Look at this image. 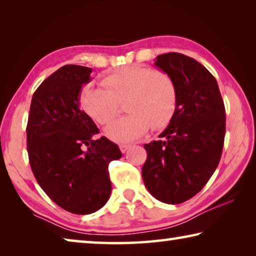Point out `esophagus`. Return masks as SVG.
Segmentation results:
<instances>
[{
	"instance_id": "esophagus-1",
	"label": "esophagus",
	"mask_w": 256,
	"mask_h": 256,
	"mask_svg": "<svg viewBox=\"0 0 256 256\" xmlns=\"http://www.w3.org/2000/svg\"><path fill=\"white\" fill-rule=\"evenodd\" d=\"M128 148H130V144H120V151H122L123 154L126 152Z\"/></svg>"
}]
</instances>
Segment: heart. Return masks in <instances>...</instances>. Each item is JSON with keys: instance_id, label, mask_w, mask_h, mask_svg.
<instances>
[{"instance_id": "b5f03b06", "label": "heart", "mask_w": 256, "mask_h": 256, "mask_svg": "<svg viewBox=\"0 0 256 256\" xmlns=\"http://www.w3.org/2000/svg\"><path fill=\"white\" fill-rule=\"evenodd\" d=\"M102 86H86L81 105L86 114L100 125H108L118 114V102H125L128 114L116 120L106 134L118 142H131L141 138L149 128L167 126L176 110V84L170 73L162 70L128 66L108 74Z\"/></svg>"}]
</instances>
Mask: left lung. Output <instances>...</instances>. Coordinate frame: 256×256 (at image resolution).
<instances>
[{"instance_id": "8db88e82", "label": "left lung", "mask_w": 256, "mask_h": 256, "mask_svg": "<svg viewBox=\"0 0 256 256\" xmlns=\"http://www.w3.org/2000/svg\"><path fill=\"white\" fill-rule=\"evenodd\" d=\"M154 66L176 84V110L160 134L144 144L148 154L142 178L150 194L180 204L204 188L222 158L226 110L216 80L192 58L180 53L157 56Z\"/></svg>"}]
</instances>
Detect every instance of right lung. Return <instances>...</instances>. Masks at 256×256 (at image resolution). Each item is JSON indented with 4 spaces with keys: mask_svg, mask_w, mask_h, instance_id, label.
Here are the masks:
<instances>
[{
    "mask_svg": "<svg viewBox=\"0 0 256 256\" xmlns=\"http://www.w3.org/2000/svg\"><path fill=\"white\" fill-rule=\"evenodd\" d=\"M86 66H64L34 92L27 124V150L34 177L50 200L76 214L106 204L112 192L108 164L122 157L118 144L102 136L80 108Z\"/></svg>",
    "mask_w": 256,
    "mask_h": 256,
    "instance_id": "obj_1",
    "label": "right lung"
}]
</instances>
